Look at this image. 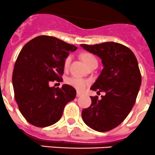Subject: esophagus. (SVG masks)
<instances>
[{
    "label": "esophagus",
    "mask_w": 155,
    "mask_h": 155,
    "mask_svg": "<svg viewBox=\"0 0 155 155\" xmlns=\"http://www.w3.org/2000/svg\"><path fill=\"white\" fill-rule=\"evenodd\" d=\"M81 92H77V97H81Z\"/></svg>",
    "instance_id": "obj_1"
}]
</instances>
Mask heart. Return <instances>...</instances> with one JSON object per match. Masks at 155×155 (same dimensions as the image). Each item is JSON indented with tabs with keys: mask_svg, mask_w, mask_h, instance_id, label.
<instances>
[{
	"mask_svg": "<svg viewBox=\"0 0 155 155\" xmlns=\"http://www.w3.org/2000/svg\"><path fill=\"white\" fill-rule=\"evenodd\" d=\"M81 58L88 66H91L93 62H97V60L94 56L90 53H84L81 54ZM72 60V56L71 54H69L66 57V58L64 59V68L65 70H67L69 68V66L70 65ZM66 83L68 85H71L72 87L75 88L76 89L79 90V91H82L85 89V87L89 84V81L87 79L82 78H78V77H70L66 79Z\"/></svg>",
	"mask_w": 155,
	"mask_h": 155,
	"instance_id": "1",
	"label": "heart"
}]
</instances>
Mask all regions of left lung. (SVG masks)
I'll use <instances>...</instances> for the list:
<instances>
[{
    "label": "left lung",
    "mask_w": 155,
    "mask_h": 155,
    "mask_svg": "<svg viewBox=\"0 0 155 155\" xmlns=\"http://www.w3.org/2000/svg\"><path fill=\"white\" fill-rule=\"evenodd\" d=\"M81 47L101 58L104 68L90 88L97 94L105 95L98 100L90 97L91 105L81 112L87 126L100 132L108 131L124 120L135 104L142 78L138 61L126 46L114 42Z\"/></svg>",
    "instance_id": "left-lung-1"
}]
</instances>
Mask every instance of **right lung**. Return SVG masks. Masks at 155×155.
<instances>
[{"label": "right lung", "mask_w": 155, "mask_h": 155, "mask_svg": "<svg viewBox=\"0 0 155 155\" xmlns=\"http://www.w3.org/2000/svg\"><path fill=\"white\" fill-rule=\"evenodd\" d=\"M77 47L55 37L37 36L27 43L17 57L12 85L15 100L21 114L31 124L48 127L59 120L65 106L74 100L76 90L71 85L50 86L51 81H62L64 59Z\"/></svg>", "instance_id": "obj_1"}]
</instances>
